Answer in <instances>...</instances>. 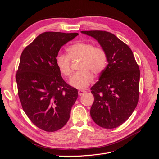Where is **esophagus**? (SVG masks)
<instances>
[{"label": "esophagus", "instance_id": "34e87169", "mask_svg": "<svg viewBox=\"0 0 159 159\" xmlns=\"http://www.w3.org/2000/svg\"><path fill=\"white\" fill-rule=\"evenodd\" d=\"M85 92H86L85 90L81 89V90H79V92H78V93H79V96H82V95H83V94L85 93Z\"/></svg>", "mask_w": 159, "mask_h": 159}]
</instances>
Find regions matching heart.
Segmentation results:
<instances>
[{
  "mask_svg": "<svg viewBox=\"0 0 159 159\" xmlns=\"http://www.w3.org/2000/svg\"><path fill=\"white\" fill-rule=\"evenodd\" d=\"M67 55L59 54L56 57V65L65 76L71 74V59L82 58L79 70L71 77L70 83L74 87L83 89L88 86L93 80L94 74H99L105 69L107 57L104 50L99 47H94L92 43L79 42L67 48Z\"/></svg>",
  "mask_w": 159,
  "mask_h": 159,
  "instance_id": "obj_1",
  "label": "heart"
}]
</instances>
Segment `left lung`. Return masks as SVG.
<instances>
[{
    "instance_id": "8db88e82",
    "label": "left lung",
    "mask_w": 159,
    "mask_h": 159,
    "mask_svg": "<svg viewBox=\"0 0 159 159\" xmlns=\"http://www.w3.org/2000/svg\"><path fill=\"white\" fill-rule=\"evenodd\" d=\"M96 39L107 54L108 65L91 90L90 115L96 124L115 128L124 123L137 105L140 70L129 46L109 32L83 31Z\"/></svg>"
}]
</instances>
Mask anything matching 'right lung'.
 Listing matches in <instances>:
<instances>
[{"mask_svg": "<svg viewBox=\"0 0 159 159\" xmlns=\"http://www.w3.org/2000/svg\"><path fill=\"white\" fill-rule=\"evenodd\" d=\"M77 33L44 32L24 49L16 74L22 109L37 127L47 132L63 128L78 98L56 65L60 48Z\"/></svg>", "mask_w": 159, "mask_h": 159, "instance_id": "1", "label": "right lung"}]
</instances>
